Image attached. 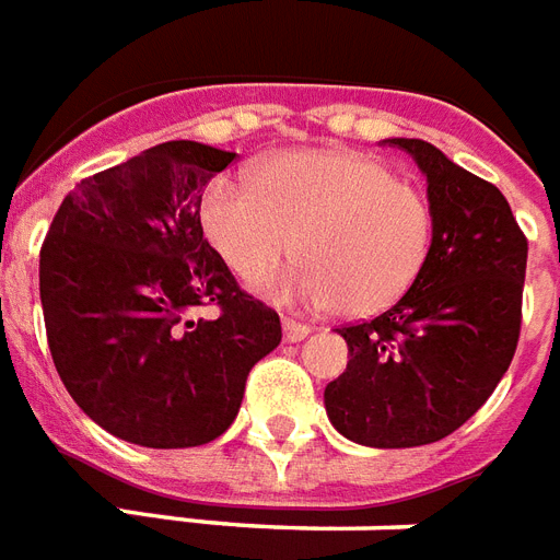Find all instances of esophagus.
Wrapping results in <instances>:
<instances>
[{
    "label": "esophagus",
    "mask_w": 560,
    "mask_h": 560,
    "mask_svg": "<svg viewBox=\"0 0 560 560\" xmlns=\"http://www.w3.org/2000/svg\"><path fill=\"white\" fill-rule=\"evenodd\" d=\"M308 335V326L301 324V320H294V317H283V338L289 343L303 341Z\"/></svg>",
    "instance_id": "34e87169"
}]
</instances>
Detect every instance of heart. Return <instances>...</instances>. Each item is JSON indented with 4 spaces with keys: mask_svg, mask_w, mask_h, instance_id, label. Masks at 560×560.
I'll list each match as a JSON object with an SVG mask.
<instances>
[{
    "mask_svg": "<svg viewBox=\"0 0 560 560\" xmlns=\"http://www.w3.org/2000/svg\"><path fill=\"white\" fill-rule=\"evenodd\" d=\"M202 228L225 266L277 298L366 317L393 306L422 275L433 243L428 196L384 161L355 150H289L252 182L219 176L202 196Z\"/></svg>",
    "mask_w": 560,
    "mask_h": 560,
    "instance_id": "obj_1",
    "label": "heart"
}]
</instances>
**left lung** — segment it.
<instances>
[{
  "mask_svg": "<svg viewBox=\"0 0 560 560\" xmlns=\"http://www.w3.org/2000/svg\"><path fill=\"white\" fill-rule=\"evenodd\" d=\"M390 147L428 176L431 254L390 308L335 329L350 364L324 401L347 440L413 448L468 422L512 364L529 243L491 182L419 138H390Z\"/></svg>",
  "mask_w": 560,
  "mask_h": 560,
  "instance_id": "obj_1",
  "label": "left lung"
}]
</instances>
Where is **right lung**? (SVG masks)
Instances as JSON below:
<instances>
[{"mask_svg":"<svg viewBox=\"0 0 560 560\" xmlns=\"http://www.w3.org/2000/svg\"><path fill=\"white\" fill-rule=\"evenodd\" d=\"M236 153L150 147L83 178L39 248L48 350L89 419L144 448H196L231 428L280 315L240 289L202 231V194ZM213 305L217 318H196Z\"/></svg>","mask_w":560,"mask_h":560,"instance_id":"right-lung-1","label":"right lung"}]
</instances>
